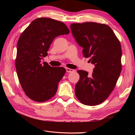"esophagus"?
<instances>
[{"label": "esophagus", "mask_w": 135, "mask_h": 135, "mask_svg": "<svg viewBox=\"0 0 135 135\" xmlns=\"http://www.w3.org/2000/svg\"><path fill=\"white\" fill-rule=\"evenodd\" d=\"M66 71L67 73H72V72H74V70L73 69H71V68H66Z\"/></svg>", "instance_id": "esophagus-1"}]
</instances>
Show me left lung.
<instances>
[{
    "instance_id": "left-lung-1",
    "label": "left lung",
    "mask_w": 135,
    "mask_h": 135,
    "mask_svg": "<svg viewBox=\"0 0 135 135\" xmlns=\"http://www.w3.org/2000/svg\"><path fill=\"white\" fill-rule=\"evenodd\" d=\"M73 37L83 47L85 58L95 65L93 73L79 70L80 79L75 94L80 102L90 106L101 104L115 88L122 71L120 41L108 25L87 22L70 25Z\"/></svg>"
}]
</instances>
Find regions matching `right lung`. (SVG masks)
Returning <instances> with one entry per match:
<instances>
[{
    "label": "right lung",
    "instance_id": "1",
    "mask_svg": "<svg viewBox=\"0 0 135 135\" xmlns=\"http://www.w3.org/2000/svg\"><path fill=\"white\" fill-rule=\"evenodd\" d=\"M69 33L62 22L38 18L32 21L20 36L15 67L22 89L30 99L43 102L55 95L66 70L51 67L47 62H42V59L47 55L55 38Z\"/></svg>",
    "mask_w": 135,
    "mask_h": 135
}]
</instances>
